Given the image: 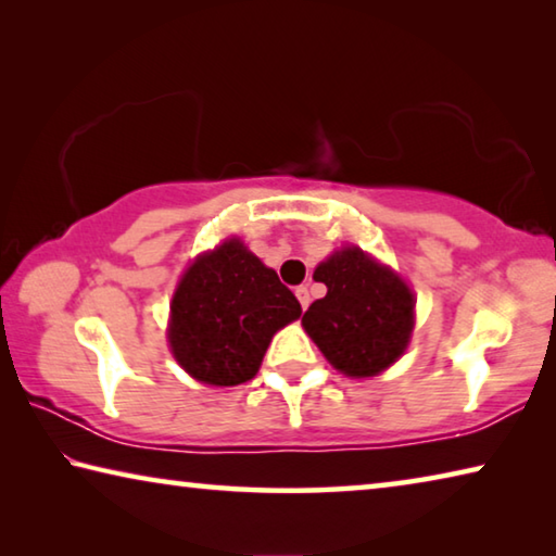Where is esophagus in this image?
<instances>
[{
    "instance_id": "1",
    "label": "esophagus",
    "mask_w": 556,
    "mask_h": 556,
    "mask_svg": "<svg viewBox=\"0 0 556 556\" xmlns=\"http://www.w3.org/2000/svg\"><path fill=\"white\" fill-rule=\"evenodd\" d=\"M294 294H296V299H299L301 308H308V304H312V296H308V289H306V287H296Z\"/></svg>"
}]
</instances>
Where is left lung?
I'll list each match as a JSON object with an SVG mask.
<instances>
[{
    "label": "left lung",
    "instance_id": "left-lung-1",
    "mask_svg": "<svg viewBox=\"0 0 556 556\" xmlns=\"http://www.w3.org/2000/svg\"><path fill=\"white\" fill-rule=\"evenodd\" d=\"M326 285L301 318L326 361L351 378H372L397 361L414 326V294L388 267L345 248L314 271Z\"/></svg>",
    "mask_w": 556,
    "mask_h": 556
}]
</instances>
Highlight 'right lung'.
Masks as SVG:
<instances>
[{"label":"right lung","instance_id":"right-lung-1","mask_svg":"<svg viewBox=\"0 0 556 556\" xmlns=\"http://www.w3.org/2000/svg\"><path fill=\"white\" fill-rule=\"evenodd\" d=\"M299 316L301 304L277 271L240 240H225L186 269L168 343L191 378L230 388L255 378L271 336Z\"/></svg>","mask_w":556,"mask_h":556}]
</instances>
